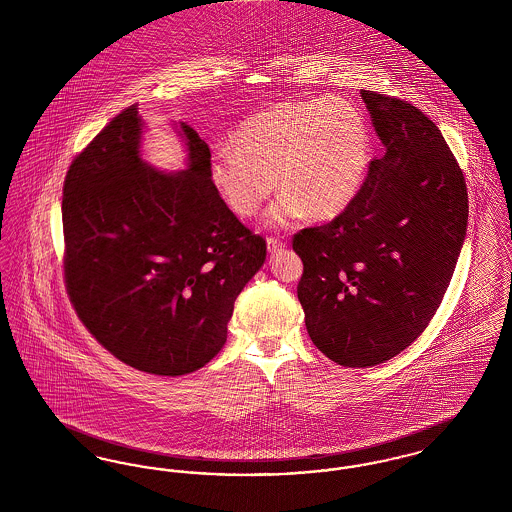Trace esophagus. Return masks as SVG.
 <instances>
[{"mask_svg":"<svg viewBox=\"0 0 512 512\" xmlns=\"http://www.w3.org/2000/svg\"><path fill=\"white\" fill-rule=\"evenodd\" d=\"M282 247H286L284 240H280V238H267L268 253H276V251H280Z\"/></svg>","mask_w":512,"mask_h":512,"instance_id":"1","label":"esophagus"}]
</instances>
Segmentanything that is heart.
Listing matches in <instances>:
<instances>
[{"label": "heart", "instance_id": "b5f03b06", "mask_svg": "<svg viewBox=\"0 0 512 512\" xmlns=\"http://www.w3.org/2000/svg\"><path fill=\"white\" fill-rule=\"evenodd\" d=\"M370 163V132L347 99L278 101L238 126L232 142L213 149L209 180L238 217H255L278 186L267 215L288 228L313 213L330 219L359 194Z\"/></svg>", "mask_w": 512, "mask_h": 512}]
</instances>
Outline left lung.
I'll use <instances>...</instances> for the list:
<instances>
[{"label": "left lung", "mask_w": 512, "mask_h": 512, "mask_svg": "<svg viewBox=\"0 0 512 512\" xmlns=\"http://www.w3.org/2000/svg\"><path fill=\"white\" fill-rule=\"evenodd\" d=\"M386 153L340 217L293 238L297 297L334 363L374 366L436 315L468 226L464 176L438 126L411 103L361 90Z\"/></svg>", "instance_id": "obj_1"}]
</instances>
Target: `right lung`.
<instances>
[{
  "mask_svg": "<svg viewBox=\"0 0 512 512\" xmlns=\"http://www.w3.org/2000/svg\"><path fill=\"white\" fill-rule=\"evenodd\" d=\"M184 171L144 159L146 122L130 105L71 165L63 188L65 282L94 338L122 363L159 376L207 365L226 341L234 301L267 244L209 180V146L172 121Z\"/></svg>",
  "mask_w": 512,
  "mask_h": 512,
  "instance_id": "1",
  "label": "right lung"
}]
</instances>
